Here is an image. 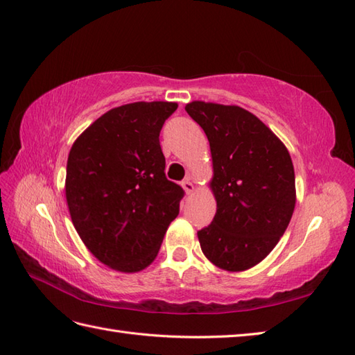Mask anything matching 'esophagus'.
I'll use <instances>...</instances> for the list:
<instances>
[{"mask_svg":"<svg viewBox=\"0 0 355 355\" xmlns=\"http://www.w3.org/2000/svg\"><path fill=\"white\" fill-rule=\"evenodd\" d=\"M182 188L187 194H191L194 191V184L191 182V179H185L182 182Z\"/></svg>","mask_w":355,"mask_h":355,"instance_id":"1","label":"esophagus"}]
</instances>
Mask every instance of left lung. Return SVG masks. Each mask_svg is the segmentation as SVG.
I'll return each instance as SVG.
<instances>
[{"label": "left lung", "instance_id": "8db88e82", "mask_svg": "<svg viewBox=\"0 0 355 355\" xmlns=\"http://www.w3.org/2000/svg\"><path fill=\"white\" fill-rule=\"evenodd\" d=\"M207 133L217 211L198 232L202 252L223 270L250 269L284 235L296 203L295 168L279 138L246 109L205 101L185 106Z\"/></svg>", "mask_w": 355, "mask_h": 355}]
</instances>
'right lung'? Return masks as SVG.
<instances>
[{
    "label": "right lung",
    "mask_w": 355,
    "mask_h": 355,
    "mask_svg": "<svg viewBox=\"0 0 355 355\" xmlns=\"http://www.w3.org/2000/svg\"><path fill=\"white\" fill-rule=\"evenodd\" d=\"M170 101L114 107L76 139L65 196L71 220L98 261L120 272L146 269L179 214L184 190L165 178L159 133Z\"/></svg>",
    "instance_id": "right-lung-1"
}]
</instances>
